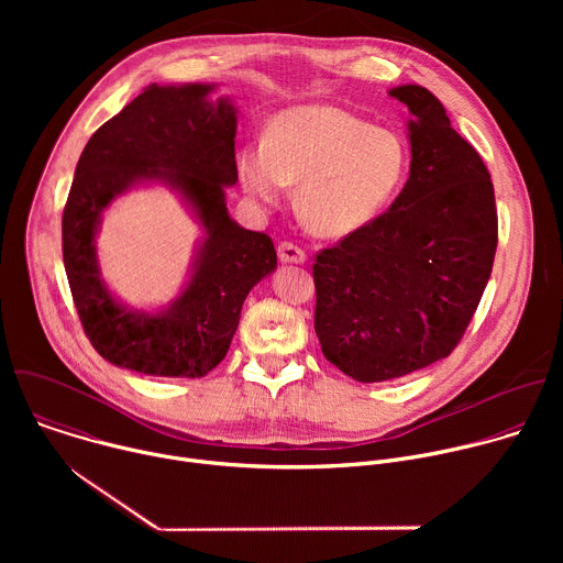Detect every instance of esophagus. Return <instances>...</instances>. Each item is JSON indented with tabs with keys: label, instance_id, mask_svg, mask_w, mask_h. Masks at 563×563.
Listing matches in <instances>:
<instances>
[{
	"label": "esophagus",
	"instance_id": "34e87169",
	"mask_svg": "<svg viewBox=\"0 0 563 563\" xmlns=\"http://www.w3.org/2000/svg\"><path fill=\"white\" fill-rule=\"evenodd\" d=\"M278 258H280V263H294V265H302L307 261L305 252L294 243H280L278 245Z\"/></svg>",
	"mask_w": 563,
	"mask_h": 563
}]
</instances>
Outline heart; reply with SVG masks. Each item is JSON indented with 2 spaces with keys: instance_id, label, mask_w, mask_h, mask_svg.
<instances>
[{
  "instance_id": "b5f03b06",
  "label": "heart",
  "mask_w": 563,
  "mask_h": 563,
  "mask_svg": "<svg viewBox=\"0 0 563 563\" xmlns=\"http://www.w3.org/2000/svg\"><path fill=\"white\" fill-rule=\"evenodd\" d=\"M406 142L334 104H300L278 113L265 142L238 153L235 174L258 209L283 202L298 183L296 209L318 235L365 227L406 176Z\"/></svg>"
}]
</instances>
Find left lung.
I'll return each instance as SVG.
<instances>
[{"label": "left lung", "instance_id": "8db88e82", "mask_svg": "<svg viewBox=\"0 0 563 563\" xmlns=\"http://www.w3.org/2000/svg\"><path fill=\"white\" fill-rule=\"evenodd\" d=\"M410 111V178L391 207L313 263V330L323 354L361 383L400 378L461 341L497 252L495 189L484 159L437 96L400 85Z\"/></svg>", "mask_w": 563, "mask_h": 563}]
</instances>
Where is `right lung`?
Here are the masks:
<instances>
[{
  "label": "right lung",
  "mask_w": 563,
  "mask_h": 563,
  "mask_svg": "<svg viewBox=\"0 0 563 563\" xmlns=\"http://www.w3.org/2000/svg\"><path fill=\"white\" fill-rule=\"evenodd\" d=\"M216 85H151L87 142L62 216L70 294L98 354L124 369L200 378L227 354L247 294L276 272L272 238L240 227L224 187L238 183L231 98ZM169 186L203 229L184 291L155 312L122 303L103 283L95 235L101 213L142 184Z\"/></svg>",
  "instance_id": "1"
}]
</instances>
